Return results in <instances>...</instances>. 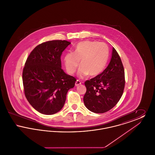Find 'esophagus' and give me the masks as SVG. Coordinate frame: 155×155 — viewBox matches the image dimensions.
Segmentation results:
<instances>
[{"instance_id":"34e87169","label":"esophagus","mask_w":155,"mask_h":155,"mask_svg":"<svg viewBox=\"0 0 155 155\" xmlns=\"http://www.w3.org/2000/svg\"><path fill=\"white\" fill-rule=\"evenodd\" d=\"M81 81H80V80H77L76 82H75V86H78L79 85H81Z\"/></svg>"}]
</instances>
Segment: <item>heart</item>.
I'll return each instance as SVG.
<instances>
[{
  "mask_svg": "<svg viewBox=\"0 0 155 155\" xmlns=\"http://www.w3.org/2000/svg\"><path fill=\"white\" fill-rule=\"evenodd\" d=\"M109 58L107 45L97 41H85L75 47L74 53L68 52L64 58V65L68 74H74L80 65L78 75L84 77L89 74L95 76L104 69Z\"/></svg>",
  "mask_w": 155,
  "mask_h": 155,
  "instance_id": "1",
  "label": "heart"
}]
</instances>
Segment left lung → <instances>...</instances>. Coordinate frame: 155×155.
Here are the masks:
<instances>
[{"label": "left lung", "instance_id": "left-lung-1", "mask_svg": "<svg viewBox=\"0 0 155 155\" xmlns=\"http://www.w3.org/2000/svg\"><path fill=\"white\" fill-rule=\"evenodd\" d=\"M84 102L89 110L103 113L111 109L121 97L125 86L124 69L113 48L110 61L102 73L85 82Z\"/></svg>", "mask_w": 155, "mask_h": 155}]
</instances>
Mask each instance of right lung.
Returning <instances> with one entry per match:
<instances>
[{"mask_svg":"<svg viewBox=\"0 0 155 155\" xmlns=\"http://www.w3.org/2000/svg\"><path fill=\"white\" fill-rule=\"evenodd\" d=\"M70 44L65 40L42 43L25 61L22 71L24 94L30 104L42 114L51 115L60 110L68 91L74 88L76 79L61 68V55Z\"/></svg>","mask_w":155,"mask_h":155,"instance_id":"right-lung-1","label":"right lung"}]
</instances>
